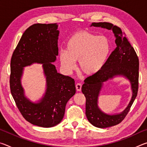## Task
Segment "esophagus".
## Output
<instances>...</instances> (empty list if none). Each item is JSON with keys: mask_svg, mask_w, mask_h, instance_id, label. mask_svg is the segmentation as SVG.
I'll return each mask as SVG.
<instances>
[{"mask_svg": "<svg viewBox=\"0 0 147 147\" xmlns=\"http://www.w3.org/2000/svg\"><path fill=\"white\" fill-rule=\"evenodd\" d=\"M76 89L78 91H80L82 89V84L80 83H78L76 84Z\"/></svg>", "mask_w": 147, "mask_h": 147, "instance_id": "obj_1", "label": "esophagus"}]
</instances>
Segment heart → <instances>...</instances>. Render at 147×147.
Returning a JSON list of instances; mask_svg holds the SVG:
<instances>
[{
  "mask_svg": "<svg viewBox=\"0 0 147 147\" xmlns=\"http://www.w3.org/2000/svg\"><path fill=\"white\" fill-rule=\"evenodd\" d=\"M110 51V42L107 37L78 32L68 39L66 50L59 51V58L66 71H73L78 60L80 70L87 75H93L102 69Z\"/></svg>",
  "mask_w": 147,
  "mask_h": 147,
  "instance_id": "1",
  "label": "heart"
}]
</instances>
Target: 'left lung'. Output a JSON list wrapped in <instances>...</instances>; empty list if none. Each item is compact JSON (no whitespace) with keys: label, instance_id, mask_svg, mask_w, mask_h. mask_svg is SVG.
Returning a JSON list of instances; mask_svg holds the SVG:
<instances>
[{"label":"left lung","instance_id":"obj_1","mask_svg":"<svg viewBox=\"0 0 147 147\" xmlns=\"http://www.w3.org/2000/svg\"><path fill=\"white\" fill-rule=\"evenodd\" d=\"M92 26L112 30L116 38V48L109 55L102 69L86 78L82 87V91L86 99V115L89 122L96 127L104 128L121 123L130 111L138 94L139 63L134 47L119 27L107 22L93 23ZM117 75L125 76L130 80L133 94L128 107L123 113L110 116L103 113L98 108V96L103 82Z\"/></svg>","mask_w":147,"mask_h":147}]
</instances>
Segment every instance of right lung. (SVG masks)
Here are the masks:
<instances>
[{
	"mask_svg": "<svg viewBox=\"0 0 147 147\" xmlns=\"http://www.w3.org/2000/svg\"><path fill=\"white\" fill-rule=\"evenodd\" d=\"M56 24H32L20 39L10 62L9 86L20 113L34 125L50 128L63 118L66 104L76 93L74 79L57 73L52 63L58 55L59 31ZM43 63L47 79L46 93L38 103H33L24 95L20 78L24 66Z\"/></svg>",
	"mask_w": 147,
	"mask_h": 147,
	"instance_id": "obj_1",
	"label": "right lung"
}]
</instances>
